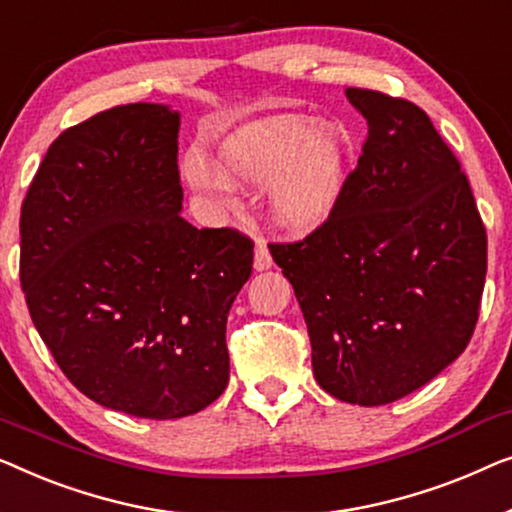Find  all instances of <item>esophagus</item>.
Returning <instances> with one entry per match:
<instances>
[{"instance_id": "34e87169", "label": "esophagus", "mask_w": 512, "mask_h": 512, "mask_svg": "<svg viewBox=\"0 0 512 512\" xmlns=\"http://www.w3.org/2000/svg\"><path fill=\"white\" fill-rule=\"evenodd\" d=\"M255 269L257 271H264V269H271L273 259L269 253V246H266V241H257L255 243Z\"/></svg>"}]
</instances>
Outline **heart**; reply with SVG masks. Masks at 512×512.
Returning a JSON list of instances; mask_svg holds the SVG:
<instances>
[{
  "mask_svg": "<svg viewBox=\"0 0 512 512\" xmlns=\"http://www.w3.org/2000/svg\"><path fill=\"white\" fill-rule=\"evenodd\" d=\"M348 139L336 127H318L306 115H273L236 129L220 146L218 167L192 155L185 176L197 190L232 194L228 181L269 187L266 208L285 232H311L325 222L343 190Z\"/></svg>",
  "mask_w": 512,
  "mask_h": 512,
  "instance_id": "1",
  "label": "heart"
}]
</instances>
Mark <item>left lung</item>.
Masks as SVG:
<instances>
[{
    "instance_id": "8db88e82",
    "label": "left lung",
    "mask_w": 512,
    "mask_h": 512,
    "mask_svg": "<svg viewBox=\"0 0 512 512\" xmlns=\"http://www.w3.org/2000/svg\"><path fill=\"white\" fill-rule=\"evenodd\" d=\"M345 95L369 122L357 167L320 227L269 250L304 313L318 385L383 406L469 345L487 232L462 164L420 106L366 88Z\"/></svg>"
}]
</instances>
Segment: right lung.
<instances>
[{"mask_svg": "<svg viewBox=\"0 0 512 512\" xmlns=\"http://www.w3.org/2000/svg\"><path fill=\"white\" fill-rule=\"evenodd\" d=\"M181 118L162 104L92 115L50 143L20 208V285L64 376L148 420L225 392L227 315L253 273L239 229L181 218Z\"/></svg>", "mask_w": 512, "mask_h": 512, "instance_id": "right-lung-1", "label": "right lung"}]
</instances>
